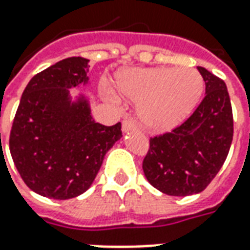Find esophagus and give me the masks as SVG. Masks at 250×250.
Returning <instances> with one entry per match:
<instances>
[{"mask_svg":"<svg viewBox=\"0 0 250 250\" xmlns=\"http://www.w3.org/2000/svg\"><path fill=\"white\" fill-rule=\"evenodd\" d=\"M122 130H123V132H128V131L136 130V125L135 123H134V120L132 119L123 120V123H122Z\"/></svg>","mask_w":250,"mask_h":250,"instance_id":"obj_1","label":"esophagus"}]
</instances>
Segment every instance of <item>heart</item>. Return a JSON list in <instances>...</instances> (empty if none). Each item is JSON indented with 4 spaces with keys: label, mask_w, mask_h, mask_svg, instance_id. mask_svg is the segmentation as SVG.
I'll use <instances>...</instances> for the list:
<instances>
[{
    "label": "heart",
    "mask_w": 250,
    "mask_h": 250,
    "mask_svg": "<svg viewBox=\"0 0 250 250\" xmlns=\"http://www.w3.org/2000/svg\"><path fill=\"white\" fill-rule=\"evenodd\" d=\"M120 95L139 103L141 125L152 132H167L188 119L204 93L205 82L195 68L131 69L118 79Z\"/></svg>",
    "instance_id": "b5f03b06"
}]
</instances>
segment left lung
Here are the masks:
<instances>
[{"label": "left lung", "instance_id": "1", "mask_svg": "<svg viewBox=\"0 0 250 250\" xmlns=\"http://www.w3.org/2000/svg\"><path fill=\"white\" fill-rule=\"evenodd\" d=\"M205 98L171 132L150 139L143 161L147 181L159 191L186 197L208 188L225 162L233 141V112L224 80L198 66Z\"/></svg>", "mask_w": 250, "mask_h": 250}]
</instances>
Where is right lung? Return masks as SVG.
<instances>
[{"label": "right lung", "instance_id": "obj_1", "mask_svg": "<svg viewBox=\"0 0 250 250\" xmlns=\"http://www.w3.org/2000/svg\"><path fill=\"white\" fill-rule=\"evenodd\" d=\"M88 62L68 57L32 77L14 116L9 139L13 162L26 186L46 198L87 191L107 151L122 138L120 123H96L89 99L69 93L89 84Z\"/></svg>", "mask_w": 250, "mask_h": 250}]
</instances>
